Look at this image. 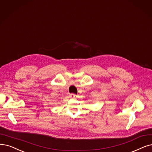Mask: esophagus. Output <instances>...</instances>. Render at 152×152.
I'll list each match as a JSON object with an SVG mask.
<instances>
[{
    "label": "esophagus",
    "mask_w": 152,
    "mask_h": 152,
    "mask_svg": "<svg viewBox=\"0 0 152 152\" xmlns=\"http://www.w3.org/2000/svg\"><path fill=\"white\" fill-rule=\"evenodd\" d=\"M69 96L71 97V98H75L76 96V94H74V93H71L69 94Z\"/></svg>",
    "instance_id": "esophagus-1"
}]
</instances>
